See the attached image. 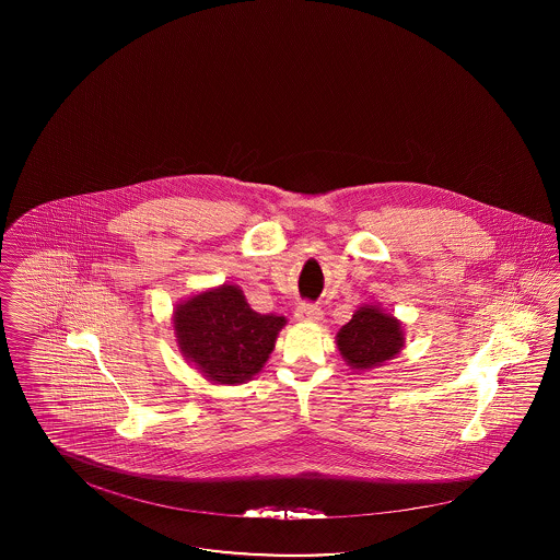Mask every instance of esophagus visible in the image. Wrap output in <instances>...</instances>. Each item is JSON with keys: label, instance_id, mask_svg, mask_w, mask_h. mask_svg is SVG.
I'll return each instance as SVG.
<instances>
[{"label": "esophagus", "instance_id": "34e87169", "mask_svg": "<svg viewBox=\"0 0 560 560\" xmlns=\"http://www.w3.org/2000/svg\"><path fill=\"white\" fill-rule=\"evenodd\" d=\"M295 319L300 320H320L323 319V311L313 302H300L295 306Z\"/></svg>", "mask_w": 560, "mask_h": 560}]
</instances>
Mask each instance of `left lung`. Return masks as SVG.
Masks as SVG:
<instances>
[{
	"label": "left lung",
	"mask_w": 560,
	"mask_h": 560,
	"mask_svg": "<svg viewBox=\"0 0 560 560\" xmlns=\"http://www.w3.org/2000/svg\"><path fill=\"white\" fill-rule=\"evenodd\" d=\"M402 347V329L393 315L382 313L377 306L359 308L352 319L338 334V348L352 370H372Z\"/></svg>",
	"instance_id": "1"
}]
</instances>
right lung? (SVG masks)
Instances as JSON below:
<instances>
[{
    "mask_svg": "<svg viewBox=\"0 0 560 560\" xmlns=\"http://www.w3.org/2000/svg\"><path fill=\"white\" fill-rule=\"evenodd\" d=\"M283 325L285 317L252 311L235 285L197 293L174 315L183 354L218 384H241L260 372Z\"/></svg>",
    "mask_w": 560,
    "mask_h": 560,
    "instance_id": "1",
    "label": "right lung"
}]
</instances>
